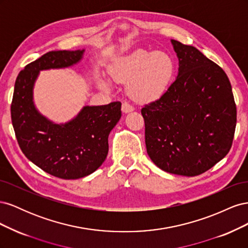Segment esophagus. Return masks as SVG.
Returning a JSON list of instances; mask_svg holds the SVG:
<instances>
[{
  "label": "esophagus",
  "mask_w": 248,
  "mask_h": 248,
  "mask_svg": "<svg viewBox=\"0 0 248 248\" xmlns=\"http://www.w3.org/2000/svg\"><path fill=\"white\" fill-rule=\"evenodd\" d=\"M134 109V108L131 106V104L129 103V102H127V101H124L123 102V104H122V110H123V112H130V111H132Z\"/></svg>",
  "instance_id": "esophagus-1"
}]
</instances>
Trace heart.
<instances>
[{"instance_id":"obj_1","label":"heart","mask_w":248,"mask_h":248,"mask_svg":"<svg viewBox=\"0 0 248 248\" xmlns=\"http://www.w3.org/2000/svg\"><path fill=\"white\" fill-rule=\"evenodd\" d=\"M174 61L164 52L137 49L119 58L112 65L115 80L128 81L129 95L136 100L149 101L158 97L167 89L174 73ZM100 85L108 88L106 81Z\"/></svg>"}]
</instances>
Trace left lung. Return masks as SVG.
I'll return each instance as SVG.
<instances>
[{"mask_svg":"<svg viewBox=\"0 0 248 248\" xmlns=\"http://www.w3.org/2000/svg\"><path fill=\"white\" fill-rule=\"evenodd\" d=\"M178 76L160 98L141 108L147 153L170 174L198 176L226 156L237 109L229 78L196 47L171 39Z\"/></svg>","mask_w":248,"mask_h":248,"instance_id":"obj_1","label":"left lung"}]
</instances>
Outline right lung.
<instances>
[{"mask_svg": "<svg viewBox=\"0 0 248 248\" xmlns=\"http://www.w3.org/2000/svg\"><path fill=\"white\" fill-rule=\"evenodd\" d=\"M85 49L54 50L28 64L14 85L11 120L27 158L47 174L65 180L92 174L106 160L108 134L121 118V102L86 106L69 122L56 124L36 108L33 89L39 71L78 64Z\"/></svg>", "mask_w": 248, "mask_h": 248, "instance_id": "add662e5", "label": "right lung"}]
</instances>
